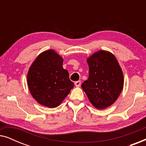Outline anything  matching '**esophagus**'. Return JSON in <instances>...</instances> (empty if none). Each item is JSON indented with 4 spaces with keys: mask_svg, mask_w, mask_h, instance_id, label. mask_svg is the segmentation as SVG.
Segmentation results:
<instances>
[{
    "mask_svg": "<svg viewBox=\"0 0 146 146\" xmlns=\"http://www.w3.org/2000/svg\"><path fill=\"white\" fill-rule=\"evenodd\" d=\"M80 84H81V82L80 81H77L75 82V86L76 87H80Z\"/></svg>",
    "mask_w": 146,
    "mask_h": 146,
    "instance_id": "esophagus-1",
    "label": "esophagus"
}]
</instances>
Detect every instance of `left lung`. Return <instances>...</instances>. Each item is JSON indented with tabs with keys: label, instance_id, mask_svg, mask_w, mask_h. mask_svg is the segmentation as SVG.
I'll use <instances>...</instances> for the list:
<instances>
[{
	"label": "left lung",
	"instance_id": "1",
	"mask_svg": "<svg viewBox=\"0 0 146 146\" xmlns=\"http://www.w3.org/2000/svg\"><path fill=\"white\" fill-rule=\"evenodd\" d=\"M87 62L89 77L82 88L96 108H106L117 100L122 91V70L115 56L103 50L88 58Z\"/></svg>",
	"mask_w": 146,
	"mask_h": 146
}]
</instances>
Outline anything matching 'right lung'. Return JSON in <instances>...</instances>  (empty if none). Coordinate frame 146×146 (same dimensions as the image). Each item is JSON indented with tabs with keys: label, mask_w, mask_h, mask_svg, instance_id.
Returning a JSON list of instances; mask_svg holds the SVG:
<instances>
[{
	"label": "right lung",
	"mask_w": 146,
	"mask_h": 146,
	"mask_svg": "<svg viewBox=\"0 0 146 146\" xmlns=\"http://www.w3.org/2000/svg\"><path fill=\"white\" fill-rule=\"evenodd\" d=\"M63 58L54 50L40 54L29 68L27 84L36 101L44 106L58 107L74 88L69 73L62 66Z\"/></svg>",
	"instance_id": "1"
}]
</instances>
